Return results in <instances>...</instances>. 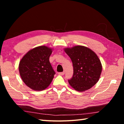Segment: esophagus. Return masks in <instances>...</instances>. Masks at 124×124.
<instances>
[{
	"instance_id": "34e87169",
	"label": "esophagus",
	"mask_w": 124,
	"mask_h": 124,
	"mask_svg": "<svg viewBox=\"0 0 124 124\" xmlns=\"http://www.w3.org/2000/svg\"><path fill=\"white\" fill-rule=\"evenodd\" d=\"M58 74L61 75H63L64 74V72H59L58 73Z\"/></svg>"
}]
</instances>
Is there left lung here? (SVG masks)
<instances>
[{
	"label": "left lung",
	"instance_id": "obj_1",
	"mask_svg": "<svg viewBox=\"0 0 124 124\" xmlns=\"http://www.w3.org/2000/svg\"><path fill=\"white\" fill-rule=\"evenodd\" d=\"M73 66V75L68 83L78 91L89 90L97 83L102 72V64L98 56L89 48L75 46L64 49Z\"/></svg>",
	"mask_w": 124,
	"mask_h": 124
}]
</instances>
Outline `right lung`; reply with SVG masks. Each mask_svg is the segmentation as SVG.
I'll list each match as a JSON object with an SVG mask.
<instances>
[{
  "label": "right lung",
  "mask_w": 124,
  "mask_h": 124,
  "mask_svg": "<svg viewBox=\"0 0 124 124\" xmlns=\"http://www.w3.org/2000/svg\"><path fill=\"white\" fill-rule=\"evenodd\" d=\"M51 53V49L40 46L29 51L20 61V76L27 86L41 91L51 84L55 74L49 61Z\"/></svg>",
  "instance_id": "right-lung-1"
}]
</instances>
